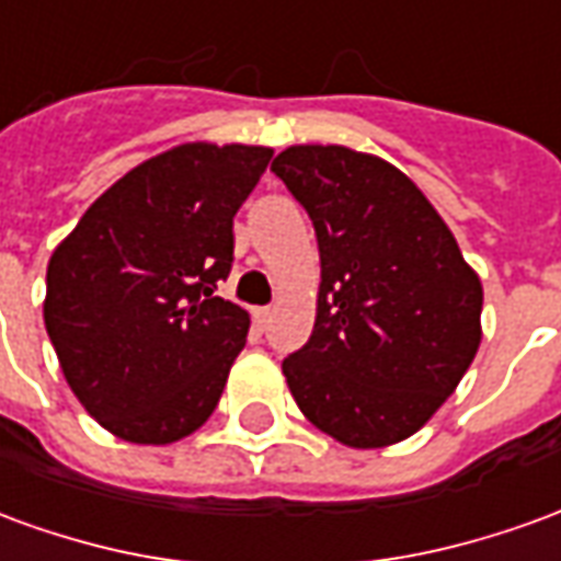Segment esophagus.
<instances>
[{
    "label": "esophagus",
    "instance_id": "34e87169",
    "mask_svg": "<svg viewBox=\"0 0 561 561\" xmlns=\"http://www.w3.org/2000/svg\"><path fill=\"white\" fill-rule=\"evenodd\" d=\"M252 318H255L257 328L264 330L270 324V318H273V309H270V306H261V309H255V312H252Z\"/></svg>",
    "mask_w": 561,
    "mask_h": 561
}]
</instances>
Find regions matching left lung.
I'll use <instances>...</instances> for the list:
<instances>
[{
    "label": "left lung",
    "instance_id": "1",
    "mask_svg": "<svg viewBox=\"0 0 561 561\" xmlns=\"http://www.w3.org/2000/svg\"><path fill=\"white\" fill-rule=\"evenodd\" d=\"M270 171L309 213L321 255L316 328L282 360L291 397L342 445H397L474 360L481 279L421 188L385 159L288 147Z\"/></svg>",
    "mask_w": 561,
    "mask_h": 561
}]
</instances>
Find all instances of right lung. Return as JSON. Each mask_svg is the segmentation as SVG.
Returning <instances> with one entry per match:
<instances>
[{
  "label": "right lung",
  "instance_id": "right-lung-1",
  "mask_svg": "<svg viewBox=\"0 0 561 561\" xmlns=\"http://www.w3.org/2000/svg\"><path fill=\"white\" fill-rule=\"evenodd\" d=\"M273 149L183 144L116 180L56 245L44 328L68 388L107 433L171 445L219 405L249 316L216 297L233 216Z\"/></svg>",
  "mask_w": 561,
  "mask_h": 561
}]
</instances>
